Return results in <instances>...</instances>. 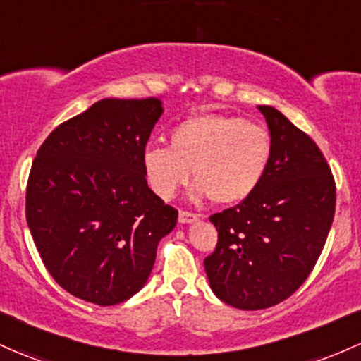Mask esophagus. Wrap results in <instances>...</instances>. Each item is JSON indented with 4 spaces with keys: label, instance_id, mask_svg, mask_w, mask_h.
I'll return each mask as SVG.
<instances>
[{
    "label": "esophagus",
    "instance_id": "obj_1",
    "mask_svg": "<svg viewBox=\"0 0 361 361\" xmlns=\"http://www.w3.org/2000/svg\"><path fill=\"white\" fill-rule=\"evenodd\" d=\"M178 219H180V223L190 224V223H195V221H199L200 214L190 212V211H180V216H178Z\"/></svg>",
    "mask_w": 361,
    "mask_h": 361
}]
</instances>
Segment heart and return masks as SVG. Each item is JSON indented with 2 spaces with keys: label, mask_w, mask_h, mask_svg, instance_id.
<instances>
[{
  "label": "heart",
  "mask_w": 361,
  "mask_h": 361,
  "mask_svg": "<svg viewBox=\"0 0 361 361\" xmlns=\"http://www.w3.org/2000/svg\"><path fill=\"white\" fill-rule=\"evenodd\" d=\"M271 135L252 120L202 113L178 123L169 147L152 145L142 156L149 187L169 200L195 173L197 197L233 205L252 195L271 159Z\"/></svg>",
  "instance_id": "heart-1"
}]
</instances>
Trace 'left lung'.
Wrapping results in <instances>:
<instances>
[{"label":"left lung","mask_w":361,"mask_h":361,"mask_svg":"<svg viewBox=\"0 0 361 361\" xmlns=\"http://www.w3.org/2000/svg\"><path fill=\"white\" fill-rule=\"evenodd\" d=\"M271 159L259 187L212 214L217 245L204 267L214 295L240 310L284 302L315 267L334 219L336 183L326 157L283 113L259 106Z\"/></svg>","instance_id":"8db88e82"}]
</instances>
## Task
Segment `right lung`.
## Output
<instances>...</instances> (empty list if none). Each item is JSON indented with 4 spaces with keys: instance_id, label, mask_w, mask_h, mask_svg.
<instances>
[{
    "instance_id": "right-lung-1",
    "label": "right lung",
    "mask_w": 361,
    "mask_h": 361,
    "mask_svg": "<svg viewBox=\"0 0 361 361\" xmlns=\"http://www.w3.org/2000/svg\"><path fill=\"white\" fill-rule=\"evenodd\" d=\"M161 101L102 99L58 125L30 168L25 216L63 290L109 307L147 283L178 211L149 188L142 156Z\"/></svg>"
}]
</instances>
